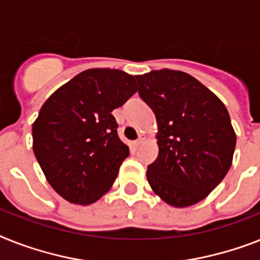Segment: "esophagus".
Here are the masks:
<instances>
[{
  "instance_id": "obj_1",
  "label": "esophagus",
  "mask_w": 260,
  "mask_h": 260,
  "mask_svg": "<svg viewBox=\"0 0 260 260\" xmlns=\"http://www.w3.org/2000/svg\"><path fill=\"white\" fill-rule=\"evenodd\" d=\"M145 139H146V135H145V134H139L138 139H137V141H135V145H137V146L142 145V143L145 142Z\"/></svg>"
}]
</instances>
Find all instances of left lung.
<instances>
[{"label": "left lung", "mask_w": 260, "mask_h": 260, "mask_svg": "<svg viewBox=\"0 0 260 260\" xmlns=\"http://www.w3.org/2000/svg\"><path fill=\"white\" fill-rule=\"evenodd\" d=\"M135 78L158 123L159 153L147 166V182L174 207L201 202L233 164L237 135L226 106L198 79L179 70H153Z\"/></svg>", "instance_id": "1"}]
</instances>
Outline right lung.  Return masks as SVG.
Masks as SVG:
<instances>
[{
    "instance_id": "add662e5",
    "label": "right lung",
    "mask_w": 260,
    "mask_h": 260,
    "mask_svg": "<svg viewBox=\"0 0 260 260\" xmlns=\"http://www.w3.org/2000/svg\"><path fill=\"white\" fill-rule=\"evenodd\" d=\"M118 69H89L62 85L33 123V151L50 186L68 202L90 205L114 183L128 146L111 111L137 91Z\"/></svg>"
}]
</instances>
